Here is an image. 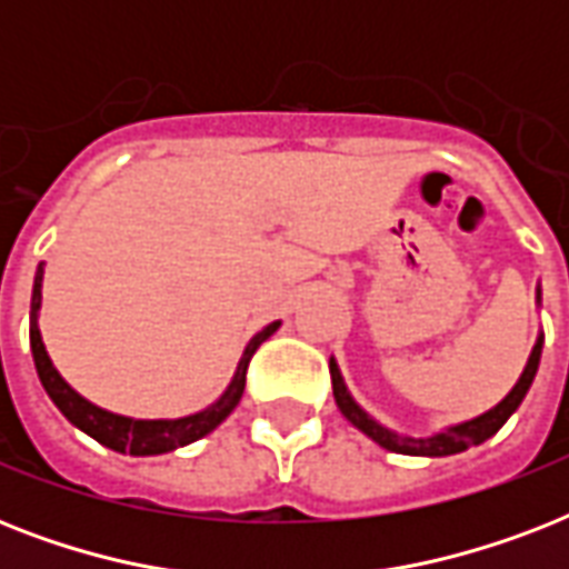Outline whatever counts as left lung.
I'll list each match as a JSON object with an SVG mask.
<instances>
[{"instance_id": "8db88e82", "label": "left lung", "mask_w": 569, "mask_h": 569, "mask_svg": "<svg viewBox=\"0 0 569 569\" xmlns=\"http://www.w3.org/2000/svg\"><path fill=\"white\" fill-rule=\"evenodd\" d=\"M535 303L540 307V286L535 289ZM540 351H543V330L535 339V348H531L529 360H526V369H522L520 380L513 383L511 392L493 405L485 413L472 416V419H463V422L446 425L440 431L425 433V437H413V433H401L396 428H389L380 419H375L366 407H360L351 389H348L346 378H342V369H339L337 357H330V380H333V398H337V407L342 410L348 422L355 425L357 431H363L366 437H372L380 449L396 451V455H413V458H449V455H458V451H467L472 446H481L485 440H490L499 428H502L508 419L513 416V410L522 405V398L529 392L531 380L538 375L540 366Z\"/></svg>"}]
</instances>
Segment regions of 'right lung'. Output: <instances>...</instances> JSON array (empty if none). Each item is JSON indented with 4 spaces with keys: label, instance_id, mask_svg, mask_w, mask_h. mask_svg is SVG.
Wrapping results in <instances>:
<instances>
[{
    "label": "right lung",
    "instance_id": "obj_1",
    "mask_svg": "<svg viewBox=\"0 0 569 569\" xmlns=\"http://www.w3.org/2000/svg\"><path fill=\"white\" fill-rule=\"evenodd\" d=\"M43 271H47V262H40L38 271H34V286H31V312H29V339H31V357H34V369H38V378L47 389V396L52 398V405L64 413V419L70 425H76L79 431H84L88 437L106 446L111 451H120V455H132V458H153V455H164V451L182 449L189 442L200 440L206 433H212L218 425L227 419V416L236 410V405L241 401V392H244V375H248V363L253 351H257L262 342H266L280 321H271L266 328L259 330L257 337L250 339L244 351H241V360L232 372V380L227 383L221 396L214 398L212 405L197 410L189 416H177V419H136V416L111 413L106 407L93 405L84 396H79L52 363V357L47 355V346H43V337H40V301H43Z\"/></svg>",
    "mask_w": 569,
    "mask_h": 569
}]
</instances>
